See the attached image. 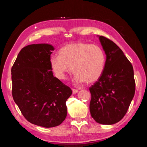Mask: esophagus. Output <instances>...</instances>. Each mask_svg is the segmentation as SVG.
<instances>
[{"instance_id": "obj_1", "label": "esophagus", "mask_w": 147, "mask_h": 147, "mask_svg": "<svg viewBox=\"0 0 147 147\" xmlns=\"http://www.w3.org/2000/svg\"><path fill=\"white\" fill-rule=\"evenodd\" d=\"M72 91H73V94H76L78 92V91L77 90V89H72Z\"/></svg>"}]
</instances>
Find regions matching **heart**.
Instances as JSON below:
<instances>
[{"label":"heart","mask_w":147,"mask_h":147,"mask_svg":"<svg viewBox=\"0 0 147 147\" xmlns=\"http://www.w3.org/2000/svg\"><path fill=\"white\" fill-rule=\"evenodd\" d=\"M105 63V53L101 47L84 42L67 44L59 49L58 56L50 59L57 78L65 80L72 69L77 83L95 82L102 74Z\"/></svg>","instance_id":"b5f03b06"}]
</instances>
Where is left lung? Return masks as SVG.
<instances>
[{
  "instance_id": "1",
  "label": "left lung",
  "mask_w": 147,
  "mask_h": 147,
  "mask_svg": "<svg viewBox=\"0 0 147 147\" xmlns=\"http://www.w3.org/2000/svg\"><path fill=\"white\" fill-rule=\"evenodd\" d=\"M106 54L100 78L89 88L92 117L102 124L118 123L127 112L134 96L136 83L132 65L123 52L110 39L99 36Z\"/></svg>"
}]
</instances>
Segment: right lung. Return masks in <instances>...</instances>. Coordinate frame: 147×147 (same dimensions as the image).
<instances>
[{
    "mask_svg": "<svg viewBox=\"0 0 147 147\" xmlns=\"http://www.w3.org/2000/svg\"><path fill=\"white\" fill-rule=\"evenodd\" d=\"M51 45L33 44L21 50L11 67L12 96L22 114L32 124L51 128L67 116L69 86L53 76L50 64Z\"/></svg>",
    "mask_w": 147,
    "mask_h": 147,
    "instance_id": "obj_1",
    "label": "right lung"
}]
</instances>
